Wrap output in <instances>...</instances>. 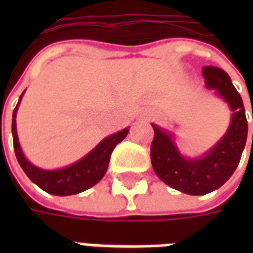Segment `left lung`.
Masks as SVG:
<instances>
[{
    "mask_svg": "<svg viewBox=\"0 0 253 253\" xmlns=\"http://www.w3.org/2000/svg\"><path fill=\"white\" fill-rule=\"evenodd\" d=\"M202 74L207 88L217 89L233 111L232 123L225 137L205 157L190 160L180 156L172 138L153 125L154 138L150 146L156 175L165 184L190 195L209 194L229 180L239 165L248 134L244 104L228 73L217 66H203Z\"/></svg>",
    "mask_w": 253,
    "mask_h": 253,
    "instance_id": "left-lung-1",
    "label": "left lung"
}]
</instances>
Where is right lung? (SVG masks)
<instances>
[{
    "label": "right lung",
    "instance_id": "obj_1",
    "mask_svg": "<svg viewBox=\"0 0 253 253\" xmlns=\"http://www.w3.org/2000/svg\"><path fill=\"white\" fill-rule=\"evenodd\" d=\"M21 96H20V99H21ZM17 105L13 111V119H12V135H13V148L16 159L19 161L20 167L25 172V175L31 179V181H34L36 186L41 187L42 190L46 191L48 194H52V195H74V194L83 192V191L93 187L96 183H99L107 172L112 150L115 149L118 143L125 139L128 132V130L125 128L114 135L107 137L88 156H85L83 160H80L78 163L70 165L67 168L58 170H44L31 164L21 152L19 139H17V131H16Z\"/></svg>",
    "mask_w": 253,
    "mask_h": 253
}]
</instances>
